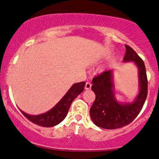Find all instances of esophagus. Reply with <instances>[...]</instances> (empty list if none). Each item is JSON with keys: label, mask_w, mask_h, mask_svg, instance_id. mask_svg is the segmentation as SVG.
<instances>
[{"label": "esophagus", "mask_w": 159, "mask_h": 159, "mask_svg": "<svg viewBox=\"0 0 159 159\" xmlns=\"http://www.w3.org/2000/svg\"><path fill=\"white\" fill-rule=\"evenodd\" d=\"M91 84L90 83V82H87L85 84V89L86 90H90V89L91 88Z\"/></svg>", "instance_id": "1"}]
</instances>
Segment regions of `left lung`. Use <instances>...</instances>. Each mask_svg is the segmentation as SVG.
<instances>
[{
	"instance_id": "1",
	"label": "left lung",
	"mask_w": 159,
	"mask_h": 159,
	"mask_svg": "<svg viewBox=\"0 0 159 159\" xmlns=\"http://www.w3.org/2000/svg\"><path fill=\"white\" fill-rule=\"evenodd\" d=\"M123 61L134 62L138 69L140 91L132 103H120L114 96L113 71L107 70L93 78L92 90L96 95L90 114L96 125L106 129H115L129 125L137 117L147 99L148 90L147 72L143 60L129 45Z\"/></svg>"
}]
</instances>
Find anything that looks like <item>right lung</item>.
<instances>
[{
	"instance_id": "right-lung-1",
	"label": "right lung",
	"mask_w": 159,
	"mask_h": 159,
	"mask_svg": "<svg viewBox=\"0 0 159 159\" xmlns=\"http://www.w3.org/2000/svg\"><path fill=\"white\" fill-rule=\"evenodd\" d=\"M86 82L82 81L74 84L68 92L61 98L53 108L45 114L39 115H30L21 110V112L27 120L32 123L43 127H52L61 123L66 116L69 107L73 100L84 90Z\"/></svg>"
}]
</instances>
